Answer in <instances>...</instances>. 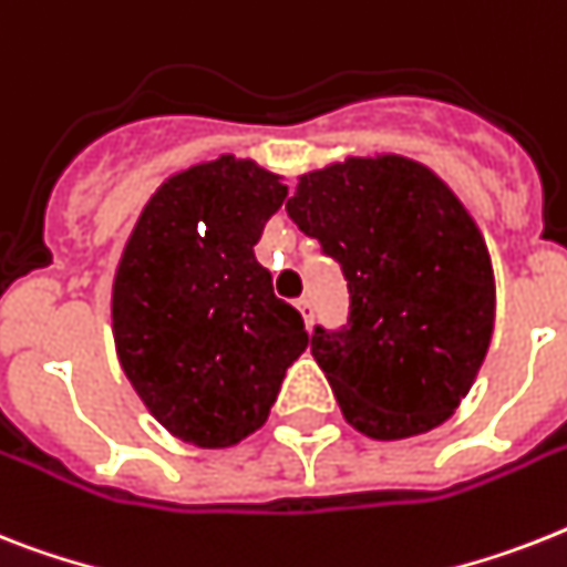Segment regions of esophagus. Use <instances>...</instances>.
I'll list each match as a JSON object with an SVG mask.
<instances>
[{
    "label": "esophagus",
    "instance_id": "34e87169",
    "mask_svg": "<svg viewBox=\"0 0 567 567\" xmlns=\"http://www.w3.org/2000/svg\"><path fill=\"white\" fill-rule=\"evenodd\" d=\"M297 311H299V315H302V320H306V326L315 323V302H311V297L297 299Z\"/></svg>",
    "mask_w": 567,
    "mask_h": 567
}]
</instances>
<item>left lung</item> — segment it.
Masks as SVG:
<instances>
[{
	"label": "left lung",
	"mask_w": 567,
	"mask_h": 567,
	"mask_svg": "<svg viewBox=\"0 0 567 567\" xmlns=\"http://www.w3.org/2000/svg\"><path fill=\"white\" fill-rule=\"evenodd\" d=\"M285 209L349 282V326L311 334L343 419L384 443L443 425L495 329L492 256L463 200L425 163L372 154L299 174Z\"/></svg>",
	"instance_id": "left-lung-1"
}]
</instances>
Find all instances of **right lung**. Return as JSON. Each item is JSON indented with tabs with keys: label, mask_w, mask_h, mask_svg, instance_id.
<instances>
[{
	"label": "right lung",
	"mask_w": 567,
	"mask_h": 567,
	"mask_svg": "<svg viewBox=\"0 0 567 567\" xmlns=\"http://www.w3.org/2000/svg\"><path fill=\"white\" fill-rule=\"evenodd\" d=\"M285 195L256 159L188 165L148 197L118 256V363L151 416L197 449L256 434L308 347L302 317L252 252Z\"/></svg>",
	"instance_id": "obj_1"
}]
</instances>
